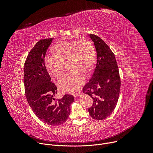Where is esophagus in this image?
Instances as JSON below:
<instances>
[{
    "label": "esophagus",
    "mask_w": 153,
    "mask_h": 153,
    "mask_svg": "<svg viewBox=\"0 0 153 153\" xmlns=\"http://www.w3.org/2000/svg\"><path fill=\"white\" fill-rule=\"evenodd\" d=\"M81 92H79V93H77V94H75L74 96V97L75 98H77V97H79V96H81Z\"/></svg>",
    "instance_id": "34e87169"
}]
</instances>
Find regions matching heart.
<instances>
[{"label": "heart", "mask_w": 153, "mask_h": 153, "mask_svg": "<svg viewBox=\"0 0 153 153\" xmlns=\"http://www.w3.org/2000/svg\"><path fill=\"white\" fill-rule=\"evenodd\" d=\"M54 54L46 55L45 65L52 75L59 77L63 72V62L68 61L71 70L59 81L61 91L73 94L77 92L85 81L84 72H90L95 62V53L92 43L87 39L61 42L53 47Z\"/></svg>", "instance_id": "obj_1"}]
</instances>
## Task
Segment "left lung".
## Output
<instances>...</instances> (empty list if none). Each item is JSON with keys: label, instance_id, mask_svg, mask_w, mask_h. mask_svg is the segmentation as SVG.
Segmentation results:
<instances>
[{"label": "left lung", "instance_id": "8db88e82", "mask_svg": "<svg viewBox=\"0 0 153 153\" xmlns=\"http://www.w3.org/2000/svg\"><path fill=\"white\" fill-rule=\"evenodd\" d=\"M89 36L97 52V61L92 76L82 91L93 99L92 106L88 109L91 117L102 120L114 110L118 100L121 81L114 53L100 37L94 34H89Z\"/></svg>", "mask_w": 153, "mask_h": 153}]
</instances>
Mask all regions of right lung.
<instances>
[{
  "instance_id": "add662e5",
  "label": "right lung",
  "mask_w": 153,
  "mask_h": 153,
  "mask_svg": "<svg viewBox=\"0 0 153 153\" xmlns=\"http://www.w3.org/2000/svg\"><path fill=\"white\" fill-rule=\"evenodd\" d=\"M53 39L39 40L29 52L24 64L23 82L27 100L38 118L47 125L58 126L66 121L74 98L67 94L60 99L54 97L58 89L51 81L45 63Z\"/></svg>"
}]
</instances>
